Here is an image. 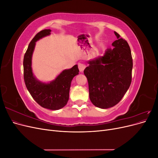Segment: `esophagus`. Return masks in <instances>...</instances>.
<instances>
[{"instance_id":"obj_1","label":"esophagus","mask_w":158,"mask_h":158,"mask_svg":"<svg viewBox=\"0 0 158 158\" xmlns=\"http://www.w3.org/2000/svg\"><path fill=\"white\" fill-rule=\"evenodd\" d=\"M78 66L79 70H80V72H81V73H82V72H83L84 70V69L85 68V66L84 64L80 63H79L78 64Z\"/></svg>"}]
</instances>
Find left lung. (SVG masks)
I'll use <instances>...</instances> for the list:
<instances>
[{
    "label": "left lung",
    "instance_id": "left-lung-1",
    "mask_svg": "<svg viewBox=\"0 0 158 158\" xmlns=\"http://www.w3.org/2000/svg\"><path fill=\"white\" fill-rule=\"evenodd\" d=\"M117 40L103 56L88 61L86 76L91 102L99 108L112 107L121 101L132 81V58L127 41L114 31Z\"/></svg>",
    "mask_w": 158,
    "mask_h": 158
}]
</instances>
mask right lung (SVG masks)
<instances>
[{
	"label": "right lung",
	"instance_id": "1",
	"mask_svg": "<svg viewBox=\"0 0 158 158\" xmlns=\"http://www.w3.org/2000/svg\"><path fill=\"white\" fill-rule=\"evenodd\" d=\"M51 30H44L37 33L28 45L23 57V78L26 86L35 101L42 107L58 110L64 107L69 99L72 80L78 74V65L64 70L50 83H43L33 76L31 58L35 42L51 34Z\"/></svg>",
	"mask_w": 158,
	"mask_h": 158
}]
</instances>
